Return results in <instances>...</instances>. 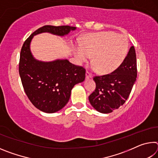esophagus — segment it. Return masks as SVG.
I'll return each mask as SVG.
<instances>
[{
    "instance_id": "1",
    "label": "esophagus",
    "mask_w": 158,
    "mask_h": 158,
    "mask_svg": "<svg viewBox=\"0 0 158 158\" xmlns=\"http://www.w3.org/2000/svg\"><path fill=\"white\" fill-rule=\"evenodd\" d=\"M92 77H93L92 74L90 73V72L86 71V73H85V78H86L87 79H89L90 78H92Z\"/></svg>"
}]
</instances>
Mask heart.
I'll return each instance as SVG.
<instances>
[{"label": "heart", "instance_id": "1", "mask_svg": "<svg viewBox=\"0 0 158 158\" xmlns=\"http://www.w3.org/2000/svg\"><path fill=\"white\" fill-rule=\"evenodd\" d=\"M128 47L129 42L126 36L118 35L114 32H102L88 35L83 47H77L76 57L83 63L93 56L94 68H100L102 73H109L123 62Z\"/></svg>", "mask_w": 158, "mask_h": 158}]
</instances>
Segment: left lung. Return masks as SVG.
<instances>
[{"label": "left lung", "instance_id": "obj_1", "mask_svg": "<svg viewBox=\"0 0 158 158\" xmlns=\"http://www.w3.org/2000/svg\"><path fill=\"white\" fill-rule=\"evenodd\" d=\"M137 75V57L132 46L123 62L113 73L94 77L96 88L89 97L90 105L103 114L118 109L129 97Z\"/></svg>", "mask_w": 158, "mask_h": 158}]
</instances>
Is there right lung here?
Segmentation results:
<instances>
[{
  "label": "right lung",
  "mask_w": 158,
  "mask_h": 158,
  "mask_svg": "<svg viewBox=\"0 0 158 158\" xmlns=\"http://www.w3.org/2000/svg\"><path fill=\"white\" fill-rule=\"evenodd\" d=\"M75 29L69 26H44L32 33L21 48L19 72L23 89L32 104L45 113H54L66 105L74 85L85 80V69L67 59L52 62L35 59L31 42L34 35L42 33L64 36Z\"/></svg>",
  "instance_id": "add662e5"
}]
</instances>
